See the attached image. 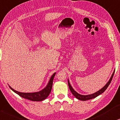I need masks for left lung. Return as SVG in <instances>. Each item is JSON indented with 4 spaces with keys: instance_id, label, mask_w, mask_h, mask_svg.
<instances>
[{
    "instance_id": "obj_1",
    "label": "left lung",
    "mask_w": 120,
    "mask_h": 120,
    "mask_svg": "<svg viewBox=\"0 0 120 120\" xmlns=\"http://www.w3.org/2000/svg\"><path fill=\"white\" fill-rule=\"evenodd\" d=\"M114 73H115V71H113L112 75L111 77L110 80H109V81H108V82H107V84H106L105 86H104V87H102V89H100V90L99 91H97L96 92H95V93L91 94V95H80V94H78V92H76L75 90H74L73 88L71 87V85L69 82V80H68V85H69L70 90L71 91V92H72V94H73V95L76 98H78V99H79V100H82V101L88 100H90V99H92V98H95L96 97L98 96V95H100V94L103 93V92H104L106 90L107 88L108 87L109 85H110V84L111 83V80H112V78L113 76V75H114Z\"/></svg>"
}]
</instances>
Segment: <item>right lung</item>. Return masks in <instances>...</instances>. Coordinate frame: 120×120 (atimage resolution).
I'll use <instances>...</instances> for the list:
<instances>
[{
  "label": "right lung",
  "instance_id": "1",
  "mask_svg": "<svg viewBox=\"0 0 120 120\" xmlns=\"http://www.w3.org/2000/svg\"><path fill=\"white\" fill-rule=\"evenodd\" d=\"M55 72L54 74H53V75L51 76L50 79L49 81V83L47 85V86L43 90H42L39 92H33V93H24V92H18L17 91L12 89L10 86H9V87L14 92H15L18 95H19L20 96L22 97V98H26V99L33 101H41L45 100V98H46L47 97L49 96L50 93L52 86L53 80H54V78L55 76Z\"/></svg>",
  "mask_w": 120,
  "mask_h": 120
}]
</instances>
